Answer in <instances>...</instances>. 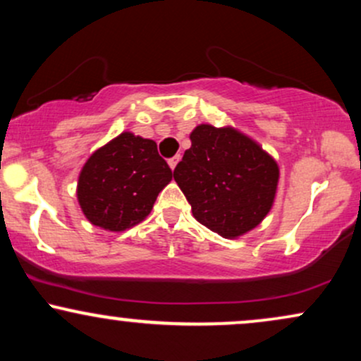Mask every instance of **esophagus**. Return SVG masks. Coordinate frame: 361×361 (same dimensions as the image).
<instances>
[{
    "mask_svg": "<svg viewBox=\"0 0 361 361\" xmlns=\"http://www.w3.org/2000/svg\"><path fill=\"white\" fill-rule=\"evenodd\" d=\"M180 159H181V156L178 154V156H175V157H171V159L168 161V164H169V168L173 169V171H175V168H176V164L180 163Z\"/></svg>",
    "mask_w": 361,
    "mask_h": 361,
    "instance_id": "1",
    "label": "esophagus"
}]
</instances>
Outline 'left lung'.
Returning a JSON list of instances; mask_svg holds the SVG:
<instances>
[{
    "label": "left lung",
    "instance_id": "1",
    "mask_svg": "<svg viewBox=\"0 0 361 361\" xmlns=\"http://www.w3.org/2000/svg\"><path fill=\"white\" fill-rule=\"evenodd\" d=\"M192 147L175 168V181L193 217L226 239L258 227L271 210L280 168L275 157L238 128L200 123Z\"/></svg>",
    "mask_w": 361,
    "mask_h": 361
}]
</instances>
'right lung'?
Segmentation results:
<instances>
[{"mask_svg":"<svg viewBox=\"0 0 361 361\" xmlns=\"http://www.w3.org/2000/svg\"><path fill=\"white\" fill-rule=\"evenodd\" d=\"M171 180L154 140L127 130L88 157L78 176V204L93 226L122 233L151 214L157 195Z\"/></svg>","mask_w":361,"mask_h":361,"instance_id":"right-lung-1","label":"right lung"}]
</instances>
